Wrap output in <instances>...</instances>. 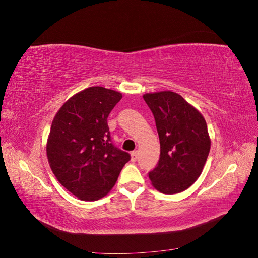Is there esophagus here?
I'll list each match as a JSON object with an SVG mask.
<instances>
[{
    "mask_svg": "<svg viewBox=\"0 0 258 258\" xmlns=\"http://www.w3.org/2000/svg\"><path fill=\"white\" fill-rule=\"evenodd\" d=\"M137 159H138V152H137V151L132 152V153H131V160H132V161H136Z\"/></svg>",
    "mask_w": 258,
    "mask_h": 258,
    "instance_id": "34e87169",
    "label": "esophagus"
}]
</instances>
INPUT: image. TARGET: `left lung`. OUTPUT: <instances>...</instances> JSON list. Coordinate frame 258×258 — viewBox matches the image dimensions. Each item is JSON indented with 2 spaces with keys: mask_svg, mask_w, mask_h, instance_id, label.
<instances>
[{
  "mask_svg": "<svg viewBox=\"0 0 258 258\" xmlns=\"http://www.w3.org/2000/svg\"><path fill=\"white\" fill-rule=\"evenodd\" d=\"M160 142L158 165L148 173L162 194H177L200 176L211 147L207 122L201 113L173 91L145 93Z\"/></svg>",
  "mask_w": 258,
  "mask_h": 258,
  "instance_id": "1",
  "label": "left lung"
}]
</instances>
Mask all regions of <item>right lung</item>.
<instances>
[{
  "label": "right lung",
  "mask_w": 258,
  "mask_h": 258,
  "mask_svg": "<svg viewBox=\"0 0 258 258\" xmlns=\"http://www.w3.org/2000/svg\"><path fill=\"white\" fill-rule=\"evenodd\" d=\"M122 95L89 87L70 98L52 120L46 145L52 173L70 192L96 201L110 192L130 155L111 142L107 116Z\"/></svg>",
  "instance_id": "obj_1"
}]
</instances>
